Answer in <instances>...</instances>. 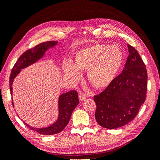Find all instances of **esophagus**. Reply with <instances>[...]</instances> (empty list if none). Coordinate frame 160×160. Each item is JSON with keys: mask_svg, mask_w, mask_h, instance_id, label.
Returning a JSON list of instances; mask_svg holds the SVG:
<instances>
[{"mask_svg": "<svg viewBox=\"0 0 160 160\" xmlns=\"http://www.w3.org/2000/svg\"><path fill=\"white\" fill-rule=\"evenodd\" d=\"M79 99L81 101H84V100H85L87 99V96H86V95L85 93H80V95L79 96Z\"/></svg>", "mask_w": 160, "mask_h": 160, "instance_id": "obj_1", "label": "esophagus"}]
</instances>
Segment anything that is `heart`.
<instances>
[{"instance_id":"obj_1","label":"heart","mask_w":160,"mask_h":160,"mask_svg":"<svg viewBox=\"0 0 160 160\" xmlns=\"http://www.w3.org/2000/svg\"><path fill=\"white\" fill-rule=\"evenodd\" d=\"M123 62L122 50L116 45L97 44L77 51L74 55V63L65 61V74L72 81L81 77V71H87L90 84L102 89L111 83L122 68Z\"/></svg>"}]
</instances>
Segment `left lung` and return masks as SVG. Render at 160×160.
I'll return each mask as SVG.
<instances>
[{
  "instance_id": "8db88e82",
  "label": "left lung",
  "mask_w": 160,
  "mask_h": 160,
  "mask_svg": "<svg viewBox=\"0 0 160 160\" xmlns=\"http://www.w3.org/2000/svg\"><path fill=\"white\" fill-rule=\"evenodd\" d=\"M129 55L122 72L94 96L95 119L101 127L116 129L132 121L146 98L147 69L139 52L128 45Z\"/></svg>"
}]
</instances>
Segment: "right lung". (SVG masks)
<instances>
[{
    "label": "right lung",
    "instance_id": "1",
    "mask_svg": "<svg viewBox=\"0 0 160 160\" xmlns=\"http://www.w3.org/2000/svg\"><path fill=\"white\" fill-rule=\"evenodd\" d=\"M57 43V41H47L41 42L34 47L27 50L24 52L21 56L18 58V59L14 64L13 68L12 69L11 73L9 78V85H10L11 94L12 93V81L15 77L19 73L21 69H24L27 66L30 65L34 62H35L44 55L45 52L52 47ZM12 103L13 102L12 101ZM79 103V97L77 92L75 90L70 91L67 93L62 94L59 99V118L57 122L51 126L47 128H34L27 123L25 124L31 129L35 131L41 135H53L61 132L67 126V125L69 122L71 114L72 111L77 107Z\"/></svg>",
    "mask_w": 160,
    "mask_h": 160
}]
</instances>
